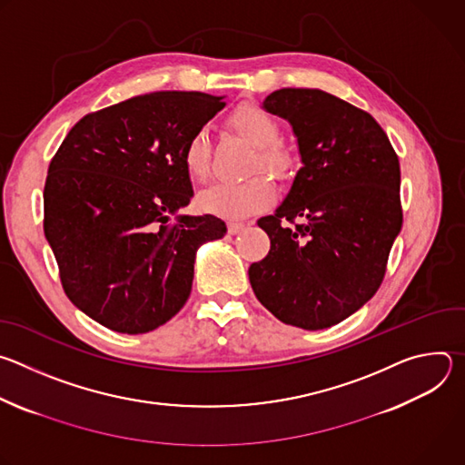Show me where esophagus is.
<instances>
[{
    "label": "esophagus",
    "mask_w": 465,
    "mask_h": 465,
    "mask_svg": "<svg viewBox=\"0 0 465 465\" xmlns=\"http://www.w3.org/2000/svg\"><path fill=\"white\" fill-rule=\"evenodd\" d=\"M244 228H246L244 223H239V221H230V223H228V233H232V235L242 232Z\"/></svg>",
    "instance_id": "obj_1"
}]
</instances>
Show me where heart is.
<instances>
[{"instance_id":"obj_1","label":"heart","mask_w":465,"mask_h":465,"mask_svg":"<svg viewBox=\"0 0 465 465\" xmlns=\"http://www.w3.org/2000/svg\"><path fill=\"white\" fill-rule=\"evenodd\" d=\"M230 124L253 149L248 173L264 171L274 178L285 180L294 171V156L280 143L282 130L276 119L261 108L241 106L230 115ZM183 165L189 176L204 182L212 174V151L208 134L196 130L183 149ZM274 201L272 182L255 173L241 182H223L203 193L201 206L204 212L219 217H246L269 208Z\"/></svg>"}]
</instances>
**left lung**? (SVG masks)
I'll return each instance as SVG.
<instances>
[{"mask_svg":"<svg viewBox=\"0 0 465 465\" xmlns=\"http://www.w3.org/2000/svg\"><path fill=\"white\" fill-rule=\"evenodd\" d=\"M262 108L292 124L303 167L282 206L257 221L271 250L250 264V285L283 323L325 329L382 283L403 224L400 158L368 112L327 92L283 88Z\"/></svg>","mask_w":465,"mask_h":465,"instance_id":"obj_1","label":"left lung"}]
</instances>
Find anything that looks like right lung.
Wrapping results in <instances>:
<instances>
[{
  "instance_id": "1",
  "label": "right lung",
  "mask_w": 465,
  "mask_h": 465,
  "mask_svg": "<svg viewBox=\"0 0 465 465\" xmlns=\"http://www.w3.org/2000/svg\"><path fill=\"white\" fill-rule=\"evenodd\" d=\"M223 97L154 92L86 114L53 156L44 233L62 289L84 314L140 335L187 302L194 253L224 237L213 215L169 217L191 203L183 149Z\"/></svg>"
}]
</instances>
